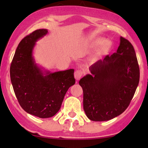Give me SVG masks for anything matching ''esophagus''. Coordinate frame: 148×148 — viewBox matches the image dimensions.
<instances>
[{"label":"esophagus","mask_w":148,"mask_h":148,"mask_svg":"<svg viewBox=\"0 0 148 148\" xmlns=\"http://www.w3.org/2000/svg\"><path fill=\"white\" fill-rule=\"evenodd\" d=\"M83 76V72L81 71H76L74 72V77L77 81V80L80 79V78Z\"/></svg>","instance_id":"obj_1"}]
</instances>
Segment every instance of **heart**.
<instances>
[{
	"label": "heart",
	"mask_w": 148,
	"mask_h": 148,
	"mask_svg": "<svg viewBox=\"0 0 148 148\" xmlns=\"http://www.w3.org/2000/svg\"><path fill=\"white\" fill-rule=\"evenodd\" d=\"M104 42L103 40H97V42H98V43H101V42Z\"/></svg>",
	"instance_id": "1"
}]
</instances>
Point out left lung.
I'll return each instance as SVG.
<instances>
[{"label":"left lung","instance_id":"8db88e82","mask_svg":"<svg viewBox=\"0 0 148 148\" xmlns=\"http://www.w3.org/2000/svg\"><path fill=\"white\" fill-rule=\"evenodd\" d=\"M79 80L84 92V110L94 121H108L127 108L138 86L140 69L132 45L120 37L116 53L89 67Z\"/></svg>","mask_w":148,"mask_h":148}]
</instances>
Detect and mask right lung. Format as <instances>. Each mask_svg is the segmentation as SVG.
I'll return each instance as SVG.
<instances>
[{"label": "right lung", "instance_id": "obj_1", "mask_svg": "<svg viewBox=\"0 0 148 148\" xmlns=\"http://www.w3.org/2000/svg\"><path fill=\"white\" fill-rule=\"evenodd\" d=\"M48 33L38 29L22 40L10 66V78L20 106L40 118L56 115L70 87L74 85V69L51 72L36 63L33 51L36 42Z\"/></svg>", "mask_w": 148, "mask_h": 148}]
</instances>
